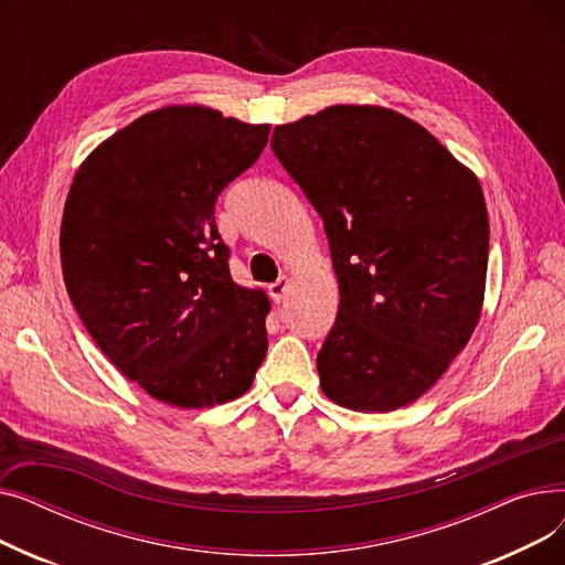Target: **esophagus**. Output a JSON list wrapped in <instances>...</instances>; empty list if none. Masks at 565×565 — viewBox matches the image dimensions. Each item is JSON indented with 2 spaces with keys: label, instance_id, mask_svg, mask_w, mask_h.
<instances>
[{
  "label": "esophagus",
  "instance_id": "obj_1",
  "mask_svg": "<svg viewBox=\"0 0 565 565\" xmlns=\"http://www.w3.org/2000/svg\"><path fill=\"white\" fill-rule=\"evenodd\" d=\"M288 288H290V279H288V277H279L275 284L267 286V292H270V298H273L277 305H281V302L286 300Z\"/></svg>",
  "mask_w": 565,
  "mask_h": 565
}]
</instances>
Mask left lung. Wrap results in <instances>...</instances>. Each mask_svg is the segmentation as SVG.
<instances>
[{"mask_svg": "<svg viewBox=\"0 0 565 565\" xmlns=\"http://www.w3.org/2000/svg\"><path fill=\"white\" fill-rule=\"evenodd\" d=\"M273 151L328 233L341 305L318 352L324 396L392 412L424 396L481 318L490 226L479 178L375 105L277 126Z\"/></svg>", "mask_w": 565, "mask_h": 565, "instance_id": "obj_1", "label": "left lung"}]
</instances>
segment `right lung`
Returning <instances> with one entry per match:
<instances>
[{"mask_svg": "<svg viewBox=\"0 0 565 565\" xmlns=\"http://www.w3.org/2000/svg\"><path fill=\"white\" fill-rule=\"evenodd\" d=\"M267 135V124L171 105L75 173L58 237L71 302L105 358L162 403L233 401L265 360L270 300L231 279L215 203Z\"/></svg>", "mask_w": 565, "mask_h": 565, "instance_id": "obj_1", "label": "right lung"}]
</instances>
